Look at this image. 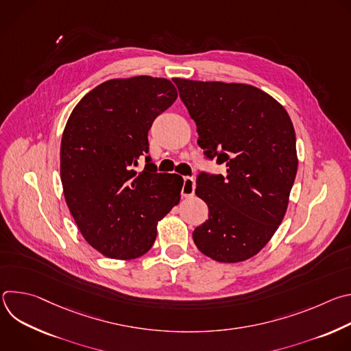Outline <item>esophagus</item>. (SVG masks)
<instances>
[{
	"label": "esophagus",
	"mask_w": 351,
	"mask_h": 351,
	"mask_svg": "<svg viewBox=\"0 0 351 351\" xmlns=\"http://www.w3.org/2000/svg\"><path fill=\"white\" fill-rule=\"evenodd\" d=\"M195 190V180L190 176H186L183 179V186H182V195L183 197H191Z\"/></svg>",
	"instance_id": "obj_1"
}]
</instances>
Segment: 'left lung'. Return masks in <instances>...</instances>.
<instances>
[{
  "label": "left lung",
  "instance_id": "1",
  "mask_svg": "<svg viewBox=\"0 0 351 351\" xmlns=\"http://www.w3.org/2000/svg\"><path fill=\"white\" fill-rule=\"evenodd\" d=\"M197 125L198 145L226 175L202 172L195 194L208 219L193 240L207 257L240 263L254 257L283 221L297 173L295 133L286 110L244 83L173 79Z\"/></svg>",
  "mask_w": 351,
  "mask_h": 351
}]
</instances>
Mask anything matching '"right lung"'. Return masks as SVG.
I'll use <instances>...</instances> for the list:
<instances>
[{
	"mask_svg": "<svg viewBox=\"0 0 351 351\" xmlns=\"http://www.w3.org/2000/svg\"><path fill=\"white\" fill-rule=\"evenodd\" d=\"M178 98L171 80L111 79L73 108L61 140V182L68 208L86 241L115 260L145 254L157 223L180 202L183 178L157 173L145 157L148 130Z\"/></svg>",
	"mask_w": 351,
	"mask_h": 351,
	"instance_id": "obj_1",
	"label": "right lung"
}]
</instances>
